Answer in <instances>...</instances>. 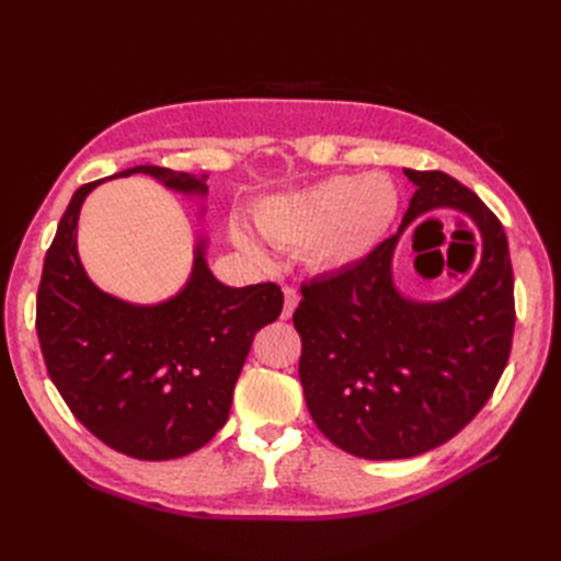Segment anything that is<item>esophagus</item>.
<instances>
[{"mask_svg": "<svg viewBox=\"0 0 561 561\" xmlns=\"http://www.w3.org/2000/svg\"><path fill=\"white\" fill-rule=\"evenodd\" d=\"M297 307H299V295H297V290H293V287H285V304H283L280 318H283V320L293 318V313H295Z\"/></svg>", "mask_w": 561, "mask_h": 561, "instance_id": "esophagus-1", "label": "esophagus"}]
</instances>
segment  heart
<instances>
[{"label":"heart","instance_id":"b5f03b06","mask_svg":"<svg viewBox=\"0 0 561 561\" xmlns=\"http://www.w3.org/2000/svg\"><path fill=\"white\" fill-rule=\"evenodd\" d=\"M400 206L398 184L386 173L334 175L309 190L264 198L254 208V225L268 243L307 248L313 268L342 271L379 248L396 225ZM231 239L250 257H264L260 241L241 225L231 227Z\"/></svg>","mask_w":561,"mask_h":561}]
</instances>
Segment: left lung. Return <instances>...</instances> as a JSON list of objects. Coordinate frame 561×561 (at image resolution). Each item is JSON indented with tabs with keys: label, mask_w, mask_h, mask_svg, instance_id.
Returning <instances> with one entry per match:
<instances>
[{
	"label": "left lung",
	"mask_w": 561,
	"mask_h": 561,
	"mask_svg": "<svg viewBox=\"0 0 561 561\" xmlns=\"http://www.w3.org/2000/svg\"><path fill=\"white\" fill-rule=\"evenodd\" d=\"M404 175L416 192L400 231L336 274L301 285L293 316L301 336L304 398L330 443L371 461L445 445L474 419L507 365L515 330L505 231L478 194L443 171ZM466 211L481 231V264L443 302L407 300L392 283V252L414 218Z\"/></svg>",
	"instance_id": "left-lung-1"
}]
</instances>
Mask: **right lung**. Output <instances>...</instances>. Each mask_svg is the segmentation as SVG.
I'll return each instance as SVG.
<instances>
[{"mask_svg": "<svg viewBox=\"0 0 561 561\" xmlns=\"http://www.w3.org/2000/svg\"><path fill=\"white\" fill-rule=\"evenodd\" d=\"M182 194L206 196L208 175L135 165ZM75 192L50 243L37 293V334L50 381L98 439L142 461L201 449L225 426L252 339L283 311L276 283L229 287L194 250L192 276L161 304H130L100 290L77 252L79 210L95 186Z\"/></svg>", "mask_w": 561, "mask_h": 561, "instance_id": "1", "label": "right lung"}]
</instances>
